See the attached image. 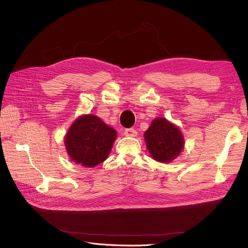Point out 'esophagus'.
Masks as SVG:
<instances>
[{
  "instance_id": "esophagus-1",
  "label": "esophagus",
  "mask_w": 248,
  "mask_h": 248,
  "mask_svg": "<svg viewBox=\"0 0 248 248\" xmlns=\"http://www.w3.org/2000/svg\"><path fill=\"white\" fill-rule=\"evenodd\" d=\"M124 134L126 137H130V138H134L138 136V131L133 128H128L124 130Z\"/></svg>"
}]
</instances>
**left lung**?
Returning <instances> with one entry per match:
<instances>
[{"label": "left lung", "mask_w": 248, "mask_h": 248, "mask_svg": "<svg viewBox=\"0 0 248 248\" xmlns=\"http://www.w3.org/2000/svg\"><path fill=\"white\" fill-rule=\"evenodd\" d=\"M144 136L149 153L156 161L170 162L184 148L182 132L164 118L154 119Z\"/></svg>", "instance_id": "obj_1"}]
</instances>
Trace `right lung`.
Returning a JSON list of instances; mask_svg holds the SVG:
<instances>
[{
  "mask_svg": "<svg viewBox=\"0 0 248 248\" xmlns=\"http://www.w3.org/2000/svg\"><path fill=\"white\" fill-rule=\"evenodd\" d=\"M117 138L114 128L94 115L78 117L65 136L70 158L82 167L94 168L108 158Z\"/></svg>",
  "mask_w": 248,
  "mask_h": 248,
  "instance_id": "obj_1",
  "label": "right lung"
}]
</instances>
